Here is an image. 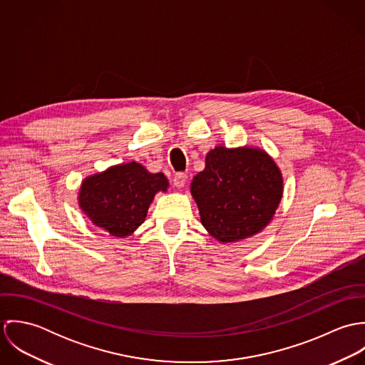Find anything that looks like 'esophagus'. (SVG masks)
Returning <instances> with one entry per match:
<instances>
[{"label": "esophagus", "mask_w": 365, "mask_h": 365, "mask_svg": "<svg viewBox=\"0 0 365 365\" xmlns=\"http://www.w3.org/2000/svg\"><path fill=\"white\" fill-rule=\"evenodd\" d=\"M187 178H188V175L185 173H177L174 175V178H173V182H174V185L177 188H182L185 185V182H187Z\"/></svg>", "instance_id": "1"}]
</instances>
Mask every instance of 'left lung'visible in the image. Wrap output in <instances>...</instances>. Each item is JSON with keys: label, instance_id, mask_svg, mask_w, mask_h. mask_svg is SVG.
<instances>
[{"label": "left lung", "instance_id": "obj_1", "mask_svg": "<svg viewBox=\"0 0 365 365\" xmlns=\"http://www.w3.org/2000/svg\"><path fill=\"white\" fill-rule=\"evenodd\" d=\"M201 223L222 245L261 233L274 219L284 195V177L264 149L216 146L205 168L191 182Z\"/></svg>", "mask_w": 365, "mask_h": 365}]
</instances>
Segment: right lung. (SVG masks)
<instances>
[{
  "label": "right lung",
  "mask_w": 365,
  "mask_h": 365,
  "mask_svg": "<svg viewBox=\"0 0 365 365\" xmlns=\"http://www.w3.org/2000/svg\"><path fill=\"white\" fill-rule=\"evenodd\" d=\"M168 187L163 173L129 161L86 177L77 204L94 226L113 237H126L145 222L157 192H167Z\"/></svg>",
  "instance_id": "obj_1"
}]
</instances>
